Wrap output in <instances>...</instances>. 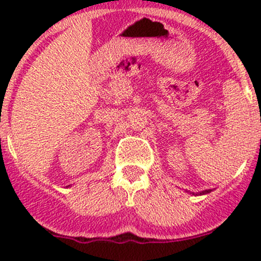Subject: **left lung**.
<instances>
[{
	"label": "left lung",
	"instance_id": "1",
	"mask_svg": "<svg viewBox=\"0 0 261 261\" xmlns=\"http://www.w3.org/2000/svg\"><path fill=\"white\" fill-rule=\"evenodd\" d=\"M210 192H211V189H206V191H202V192H199V193H197L196 196H201V194H206V193H210ZM192 194H194V193H192Z\"/></svg>",
	"mask_w": 261,
	"mask_h": 261
}]
</instances>
